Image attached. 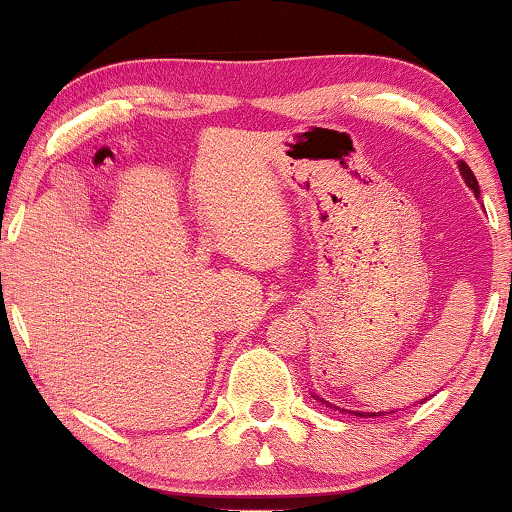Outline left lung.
<instances>
[{
	"label": "left lung",
	"instance_id": "obj_1",
	"mask_svg": "<svg viewBox=\"0 0 512 512\" xmlns=\"http://www.w3.org/2000/svg\"><path fill=\"white\" fill-rule=\"evenodd\" d=\"M459 169H461V176L466 178V183L470 185V188H473L475 197H480V185H477V178H475L473 171H470L468 164L466 162H459ZM355 416H386V411H378V414H360V411H355Z\"/></svg>",
	"mask_w": 512,
	"mask_h": 512
}]
</instances>
